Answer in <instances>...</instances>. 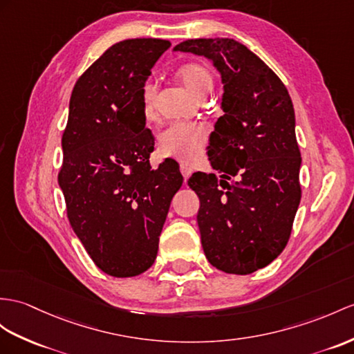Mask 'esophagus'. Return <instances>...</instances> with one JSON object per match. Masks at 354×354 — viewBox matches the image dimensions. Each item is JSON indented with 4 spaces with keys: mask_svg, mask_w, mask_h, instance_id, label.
<instances>
[{
    "mask_svg": "<svg viewBox=\"0 0 354 354\" xmlns=\"http://www.w3.org/2000/svg\"><path fill=\"white\" fill-rule=\"evenodd\" d=\"M180 171H182V174H183L185 180H187L189 177H191V174H192L191 167H187L186 163H182V165H180Z\"/></svg>",
    "mask_w": 354,
    "mask_h": 354,
    "instance_id": "esophagus-1",
    "label": "esophagus"
}]
</instances>
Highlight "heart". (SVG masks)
<instances>
[{"mask_svg":"<svg viewBox=\"0 0 354 354\" xmlns=\"http://www.w3.org/2000/svg\"><path fill=\"white\" fill-rule=\"evenodd\" d=\"M178 77L196 96H205L213 87V75L201 63H187L180 67ZM141 105L145 117H153L156 111V85L145 81L141 87ZM210 129L200 122L169 123L158 136L159 151L163 156L174 158L185 163L200 159Z\"/></svg>","mask_w":354,"mask_h":354,"instance_id":"obj_1","label":"heart"}]
</instances>
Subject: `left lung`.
Wrapping results in <instances>:
<instances>
[{"label":"left lung","instance_id":"obj_1","mask_svg":"<svg viewBox=\"0 0 354 354\" xmlns=\"http://www.w3.org/2000/svg\"><path fill=\"white\" fill-rule=\"evenodd\" d=\"M174 50L212 59L222 77L223 115L207 147L221 177L195 172L187 185L200 198L207 260L249 274L287 246L300 203L295 108L278 75L234 39L186 40Z\"/></svg>","mask_w":354,"mask_h":354}]
</instances>
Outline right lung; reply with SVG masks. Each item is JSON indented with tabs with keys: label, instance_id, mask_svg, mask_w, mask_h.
I'll return each instance as SVG.
<instances>
[{
	"label": "right lung",
	"instance_id": "right-lung-1",
	"mask_svg": "<svg viewBox=\"0 0 354 354\" xmlns=\"http://www.w3.org/2000/svg\"><path fill=\"white\" fill-rule=\"evenodd\" d=\"M171 46L129 39L105 50L76 81L58 172L68 222L102 272L136 277L156 260L159 236L183 176L176 160L150 165L141 87Z\"/></svg>",
	"mask_w": 354,
	"mask_h": 354
}]
</instances>
